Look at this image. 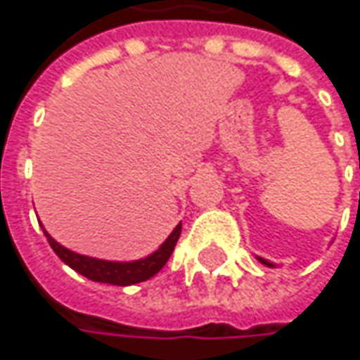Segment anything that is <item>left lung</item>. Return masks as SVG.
<instances>
[{
    "label": "left lung",
    "mask_w": 360,
    "mask_h": 360,
    "mask_svg": "<svg viewBox=\"0 0 360 360\" xmlns=\"http://www.w3.org/2000/svg\"><path fill=\"white\" fill-rule=\"evenodd\" d=\"M256 258H258L259 264H264V266H268V268H278V266H276V264H274V262H270V259L259 258V256H256Z\"/></svg>",
    "instance_id": "obj_1"
}]
</instances>
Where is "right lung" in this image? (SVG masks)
<instances>
[{"instance_id":"right-lung-1","label":"right lung","mask_w":360,"mask_h":360,"mask_svg":"<svg viewBox=\"0 0 360 360\" xmlns=\"http://www.w3.org/2000/svg\"><path fill=\"white\" fill-rule=\"evenodd\" d=\"M44 233L48 238V243L52 245V250L56 252V256L62 259L66 266H70L74 272L82 274L84 278L92 280V282L112 284V286H133V284H139V282H145V280L153 278L167 264V259L171 258V254L175 250V243L179 240L181 224L175 226V229L167 236V240L153 254L145 256V258L131 259V262H115V259L84 256V254L72 252L68 248H64L62 243L56 242L46 229H44Z\"/></svg>"}]
</instances>
